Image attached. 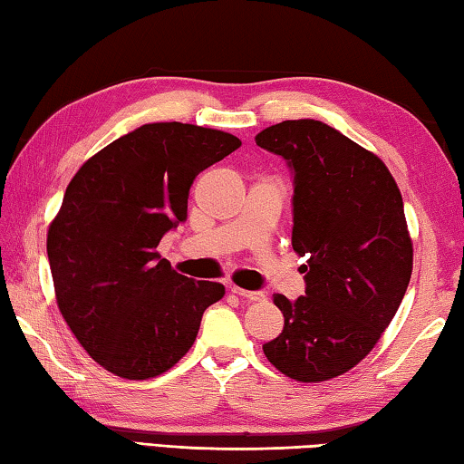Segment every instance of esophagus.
Here are the masks:
<instances>
[{"mask_svg":"<svg viewBox=\"0 0 464 464\" xmlns=\"http://www.w3.org/2000/svg\"><path fill=\"white\" fill-rule=\"evenodd\" d=\"M231 293L241 296V298H247V301H262L264 298L262 293H256V290H243L239 286H231Z\"/></svg>","mask_w":464,"mask_h":464,"instance_id":"34e87169","label":"esophagus"}]
</instances>
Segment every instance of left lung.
Returning <instances> with one entry per match:
<instances>
[{
  "mask_svg": "<svg viewBox=\"0 0 464 464\" xmlns=\"http://www.w3.org/2000/svg\"><path fill=\"white\" fill-rule=\"evenodd\" d=\"M256 143L293 171V249L307 256L304 296L274 295L285 327L264 354L295 381L334 379L374 348L410 285L401 192L379 157L321 121L272 124Z\"/></svg>",
  "mask_w": 464,
  "mask_h": 464,
  "instance_id": "obj_1",
  "label": "left lung"
}]
</instances>
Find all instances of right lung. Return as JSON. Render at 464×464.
<instances>
[{"instance_id":"obj_1","label":"right lung","mask_w":464,"mask_h":464,"mask_svg":"<svg viewBox=\"0 0 464 464\" xmlns=\"http://www.w3.org/2000/svg\"><path fill=\"white\" fill-rule=\"evenodd\" d=\"M241 140L182 122H151L90 157L49 227L54 295L83 350L116 376L169 371L198 335L225 286L178 274L157 254L188 218L194 178Z\"/></svg>"}]
</instances>
